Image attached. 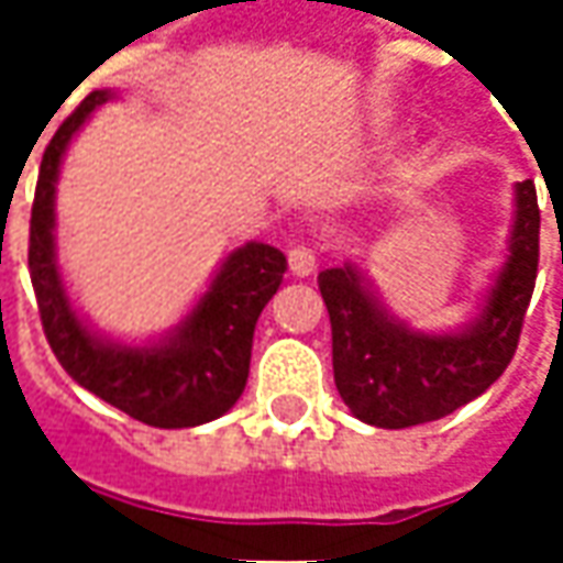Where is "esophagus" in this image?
Masks as SVG:
<instances>
[{"mask_svg": "<svg viewBox=\"0 0 563 563\" xmlns=\"http://www.w3.org/2000/svg\"><path fill=\"white\" fill-rule=\"evenodd\" d=\"M316 250L313 247H291L288 250V266H291V272L297 275V278H307V275H313L316 272Z\"/></svg>", "mask_w": 563, "mask_h": 563, "instance_id": "esophagus-1", "label": "esophagus"}]
</instances>
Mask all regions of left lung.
<instances>
[{"label":"left lung","instance_id":"1","mask_svg":"<svg viewBox=\"0 0 563 563\" xmlns=\"http://www.w3.org/2000/svg\"><path fill=\"white\" fill-rule=\"evenodd\" d=\"M539 266L536 185H514L508 253L461 329L422 332L391 313L357 263L319 272L332 319V366L357 420L407 429L442 420L508 369Z\"/></svg>","mask_w":563,"mask_h":563}]
</instances>
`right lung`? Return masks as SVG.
I'll return each instance as SVG.
<instances>
[{
    "mask_svg": "<svg viewBox=\"0 0 563 563\" xmlns=\"http://www.w3.org/2000/svg\"><path fill=\"white\" fill-rule=\"evenodd\" d=\"M109 99H115V90H93L62 121L40 163L27 263L43 332L65 373L128 417L159 429L219 420L244 395L253 329L278 291L288 260L272 244L247 241L219 263L200 300L165 335L131 344L97 332L75 310L62 278L55 247V185L77 131Z\"/></svg>",
    "mask_w": 563,
    "mask_h": 563,
    "instance_id": "right-lung-1",
    "label": "right lung"
}]
</instances>
